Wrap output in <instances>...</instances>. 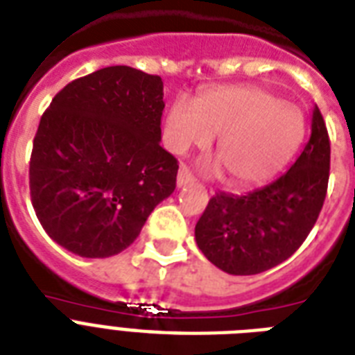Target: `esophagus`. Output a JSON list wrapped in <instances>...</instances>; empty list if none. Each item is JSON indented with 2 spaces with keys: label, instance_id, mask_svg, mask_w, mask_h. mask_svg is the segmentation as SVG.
Returning <instances> with one entry per match:
<instances>
[{
  "label": "esophagus",
  "instance_id": "esophagus-1",
  "mask_svg": "<svg viewBox=\"0 0 355 355\" xmlns=\"http://www.w3.org/2000/svg\"><path fill=\"white\" fill-rule=\"evenodd\" d=\"M193 182V177H191V173H189V169L186 166H180V169H178V175H177V186L178 188H182V186H186V184Z\"/></svg>",
  "mask_w": 355,
  "mask_h": 355
}]
</instances>
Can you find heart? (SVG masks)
<instances>
[{"label":"heart","mask_w":355,"mask_h":355,"mask_svg":"<svg viewBox=\"0 0 355 355\" xmlns=\"http://www.w3.org/2000/svg\"><path fill=\"white\" fill-rule=\"evenodd\" d=\"M217 136L219 162L227 182L236 188L258 186L276 177L293 160L306 138V118L297 105L254 86H223L200 94L197 105L177 97L164 121L167 149L182 155Z\"/></svg>","instance_id":"obj_1"}]
</instances>
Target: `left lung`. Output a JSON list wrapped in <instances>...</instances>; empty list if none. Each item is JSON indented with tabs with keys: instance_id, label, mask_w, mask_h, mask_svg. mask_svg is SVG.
<instances>
[{
	"instance_id": "8db88e82",
	"label": "left lung",
	"mask_w": 355,
	"mask_h": 355,
	"mask_svg": "<svg viewBox=\"0 0 355 355\" xmlns=\"http://www.w3.org/2000/svg\"><path fill=\"white\" fill-rule=\"evenodd\" d=\"M330 178V138L319 107L291 169L247 195L216 193L195 225V241L228 275H258L286 261L317 223Z\"/></svg>"
}]
</instances>
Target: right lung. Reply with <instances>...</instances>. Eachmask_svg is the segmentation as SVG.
<instances>
[{
  "label": "right lung",
  "instance_id": "right-lung-1",
  "mask_svg": "<svg viewBox=\"0 0 355 355\" xmlns=\"http://www.w3.org/2000/svg\"><path fill=\"white\" fill-rule=\"evenodd\" d=\"M164 83L110 66L64 86L33 141L29 188L53 241L83 258L134 243L177 186L178 164L160 147Z\"/></svg>",
  "mask_w": 355,
  "mask_h": 355
}]
</instances>
